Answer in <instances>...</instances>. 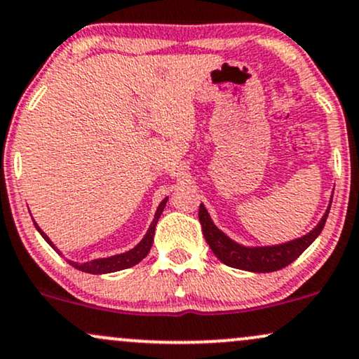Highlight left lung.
<instances>
[{
	"label": "left lung",
	"instance_id": "8db88e82",
	"mask_svg": "<svg viewBox=\"0 0 359 359\" xmlns=\"http://www.w3.org/2000/svg\"><path fill=\"white\" fill-rule=\"evenodd\" d=\"M331 203L332 198L330 200V205H327V210L324 212L323 218L309 233L290 240V242L279 243V245L247 247L242 245V243H237L215 225L208 210L205 208L203 203L200 205L198 218H200L201 230H203V237L206 240V243H208L210 248L213 250V254L217 255V259L220 260V262L229 265V267L240 269V271L265 273L280 271L285 265L292 264L294 260H296L297 257L319 237V233H321L324 229V223H326L327 213H330L331 210Z\"/></svg>",
	"mask_w": 359,
	"mask_h": 359
}]
</instances>
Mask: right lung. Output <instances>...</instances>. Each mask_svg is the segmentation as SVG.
Segmentation results:
<instances>
[{"instance_id": "add662e5", "label": "right lung", "mask_w": 359, "mask_h": 359, "mask_svg": "<svg viewBox=\"0 0 359 359\" xmlns=\"http://www.w3.org/2000/svg\"><path fill=\"white\" fill-rule=\"evenodd\" d=\"M166 201H168V198H164L161 203H159L158 210H156V213H154L153 222H151L149 229H147V231H146V235H144V237H142L141 242H139L137 245L134 247V248H130V250L124 252V254H117V255H112V257H105V259H94V260H90V262L79 264V262H74V260H67V262H69V264L72 265V267L79 269V271L87 272V273H111V272H117V271H124V269H129V267H133V265L139 264L142 259H144V257H146L147 254H149L151 247H153L156 223H158L159 217H161L164 206H166ZM33 223H35V229H36L38 231H40L41 237H43V238L46 240V243H48V245L52 247L53 250H57L58 254H60V250H58V248L53 245L52 240L46 237L45 231L41 230L40 226H38V223H36V222H33ZM60 255H62V254H60Z\"/></svg>"}]
</instances>
